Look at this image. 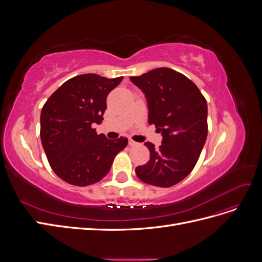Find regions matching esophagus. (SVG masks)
Segmentation results:
<instances>
[{
	"label": "esophagus",
	"instance_id": "34e87169",
	"mask_svg": "<svg viewBox=\"0 0 262 262\" xmlns=\"http://www.w3.org/2000/svg\"><path fill=\"white\" fill-rule=\"evenodd\" d=\"M129 144H130V146H137L139 143H138V142H136V141H133L132 139H130L129 140Z\"/></svg>",
	"mask_w": 262,
	"mask_h": 262
}]
</instances>
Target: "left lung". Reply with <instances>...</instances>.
I'll use <instances>...</instances> for the list:
<instances>
[{
  "mask_svg": "<svg viewBox=\"0 0 262 262\" xmlns=\"http://www.w3.org/2000/svg\"><path fill=\"white\" fill-rule=\"evenodd\" d=\"M130 81L143 92L148 123L162 133V145L145 142L149 161L136 168L145 184L167 188L185 179L195 166L208 137V105L196 85L168 68Z\"/></svg>",
  "mask_w": 262,
  "mask_h": 262,
  "instance_id": "obj_1",
  "label": "left lung"
}]
</instances>
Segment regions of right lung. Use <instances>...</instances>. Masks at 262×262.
Segmentation results:
<instances>
[{
  "instance_id": "add662e5",
  "label": "right lung",
  "mask_w": 262,
  "mask_h": 262,
  "mask_svg": "<svg viewBox=\"0 0 262 262\" xmlns=\"http://www.w3.org/2000/svg\"><path fill=\"white\" fill-rule=\"evenodd\" d=\"M123 77L77 75L63 83L46 101L40 115V138L55 175L85 187L104 178L128 139L109 140L92 128L100 124L108 94Z\"/></svg>"
}]
</instances>
